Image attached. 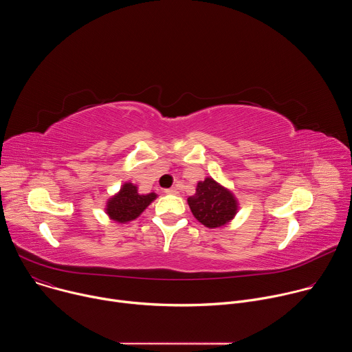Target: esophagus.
<instances>
[{
    "instance_id": "obj_1",
    "label": "esophagus",
    "mask_w": 352,
    "mask_h": 352,
    "mask_svg": "<svg viewBox=\"0 0 352 352\" xmlns=\"http://www.w3.org/2000/svg\"><path fill=\"white\" fill-rule=\"evenodd\" d=\"M164 192H166V193H168V195H177V193H178L177 188H174V186H173V188H168V189H166Z\"/></svg>"
}]
</instances>
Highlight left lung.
Returning <instances> with one entry per match:
<instances>
[{"label":"left lung","mask_w":352,"mask_h":352,"mask_svg":"<svg viewBox=\"0 0 352 352\" xmlns=\"http://www.w3.org/2000/svg\"><path fill=\"white\" fill-rule=\"evenodd\" d=\"M188 205L193 217L208 228L227 227L239 210V204L232 190L206 177L196 185L195 195L188 197Z\"/></svg>","instance_id":"obj_1"}]
</instances>
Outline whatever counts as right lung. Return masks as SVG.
<instances>
[{"instance_id":"add662e5","label":"right lung","mask_w":352,"mask_h":352,"mask_svg":"<svg viewBox=\"0 0 352 352\" xmlns=\"http://www.w3.org/2000/svg\"><path fill=\"white\" fill-rule=\"evenodd\" d=\"M156 197L157 193L155 192L139 193L138 185L128 181L116 195L109 197L104 212L114 223L126 224L138 219Z\"/></svg>"}]
</instances>
